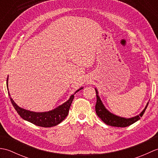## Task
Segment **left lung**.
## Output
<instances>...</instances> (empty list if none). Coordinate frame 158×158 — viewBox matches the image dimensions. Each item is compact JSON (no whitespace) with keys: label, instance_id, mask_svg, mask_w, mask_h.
<instances>
[{"label":"left lung","instance_id":"obj_1","mask_svg":"<svg viewBox=\"0 0 158 158\" xmlns=\"http://www.w3.org/2000/svg\"><path fill=\"white\" fill-rule=\"evenodd\" d=\"M96 104L95 106L96 109V113L100 119L102 120L104 123L110 126H115V127H127L130 125H132V123H135L137 121L139 120L140 117H141L143 114L145 113V110L147 109V106L149 105V102L147 104V106L144 109L143 111L140 113L139 115L135 116L132 118L126 119L123 118V117H121L116 116L113 114L110 113L109 111H108L106 109L105 106L103 105L101 100H100L99 96L98 95V92L96 89Z\"/></svg>","mask_w":158,"mask_h":158}]
</instances>
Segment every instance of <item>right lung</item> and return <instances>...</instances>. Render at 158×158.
I'll return each instance as SVG.
<instances>
[{
    "instance_id": "right-lung-1",
    "label": "right lung",
    "mask_w": 158,
    "mask_h": 158,
    "mask_svg": "<svg viewBox=\"0 0 158 158\" xmlns=\"http://www.w3.org/2000/svg\"><path fill=\"white\" fill-rule=\"evenodd\" d=\"M6 86L8 87V78L6 79ZM81 89L83 88H81L77 90L74 94L70 96L68 101L62 104V105L57 107L55 109L50 110V111L43 113L32 112L20 108L10 97L9 92H8V94L13 107H14L17 113L19 114L22 119L38 126L49 127L58 125L66 118V117L68 115L69 109L74 99V95Z\"/></svg>"
}]
</instances>
